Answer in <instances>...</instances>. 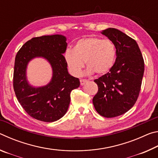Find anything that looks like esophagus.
Returning <instances> with one entry per match:
<instances>
[{"instance_id":"obj_1","label":"esophagus","mask_w":158,"mask_h":158,"mask_svg":"<svg viewBox=\"0 0 158 158\" xmlns=\"http://www.w3.org/2000/svg\"><path fill=\"white\" fill-rule=\"evenodd\" d=\"M86 82H88V80H86V79H81V80H80V84H81V85H84Z\"/></svg>"}]
</instances>
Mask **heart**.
Returning a JSON list of instances; mask_svg holds the SVG:
<instances>
[{"label":"heart","instance_id":"1","mask_svg":"<svg viewBox=\"0 0 158 158\" xmlns=\"http://www.w3.org/2000/svg\"><path fill=\"white\" fill-rule=\"evenodd\" d=\"M64 58L74 76L81 75L85 62L88 67L87 74L96 73L102 75L113 68L116 59V47L110 40L85 37L76 42L73 49H67Z\"/></svg>","mask_w":158,"mask_h":158}]
</instances>
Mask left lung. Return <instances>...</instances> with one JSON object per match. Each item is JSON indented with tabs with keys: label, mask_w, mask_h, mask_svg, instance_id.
Instances as JSON below:
<instances>
[{
	"label": "left lung",
	"mask_w": 158,
	"mask_h": 158,
	"mask_svg": "<svg viewBox=\"0 0 158 158\" xmlns=\"http://www.w3.org/2000/svg\"><path fill=\"white\" fill-rule=\"evenodd\" d=\"M114 43L116 59L110 71L94 81L98 91L93 99L95 110L106 118L118 116L132 107L139 94L144 61L135 40L116 28L101 32Z\"/></svg>",
	"instance_id": "left-lung-1"
}]
</instances>
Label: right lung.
<instances>
[{"label":"right lung","instance_id":"1","mask_svg":"<svg viewBox=\"0 0 158 158\" xmlns=\"http://www.w3.org/2000/svg\"><path fill=\"white\" fill-rule=\"evenodd\" d=\"M67 38L63 35L33 37L23 45L15 57L13 86L16 96L28 115L39 121L54 122L68 111L70 93L79 88L78 78L69 74L63 53ZM35 57H42L52 69L50 81L43 87L31 85L27 79V67Z\"/></svg>","mask_w":158,"mask_h":158}]
</instances>
